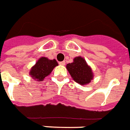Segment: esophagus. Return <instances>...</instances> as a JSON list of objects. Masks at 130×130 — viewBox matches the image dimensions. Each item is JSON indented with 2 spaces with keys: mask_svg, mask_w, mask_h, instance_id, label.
I'll return each instance as SVG.
<instances>
[{
  "mask_svg": "<svg viewBox=\"0 0 130 130\" xmlns=\"http://www.w3.org/2000/svg\"><path fill=\"white\" fill-rule=\"evenodd\" d=\"M59 64L61 66H64L65 65V61H61V62H59Z\"/></svg>",
  "mask_w": 130,
  "mask_h": 130,
  "instance_id": "obj_1",
  "label": "esophagus"
}]
</instances>
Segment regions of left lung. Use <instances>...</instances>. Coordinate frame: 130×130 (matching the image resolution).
<instances>
[{
	"label": "left lung",
	"instance_id": "obj_1",
	"mask_svg": "<svg viewBox=\"0 0 130 130\" xmlns=\"http://www.w3.org/2000/svg\"><path fill=\"white\" fill-rule=\"evenodd\" d=\"M66 67L73 80L81 85L89 84L94 78L92 68L82 57H75L72 63H68Z\"/></svg>",
	"mask_w": 130,
	"mask_h": 130
}]
</instances>
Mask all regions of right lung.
<instances>
[{"mask_svg":"<svg viewBox=\"0 0 130 130\" xmlns=\"http://www.w3.org/2000/svg\"><path fill=\"white\" fill-rule=\"evenodd\" d=\"M57 66H58V63L55 59H49L48 58L42 57L31 67L29 75L34 80L42 81L51 73L52 70Z\"/></svg>","mask_w":130,"mask_h":130,"instance_id":"1","label":"right lung"}]
</instances>
